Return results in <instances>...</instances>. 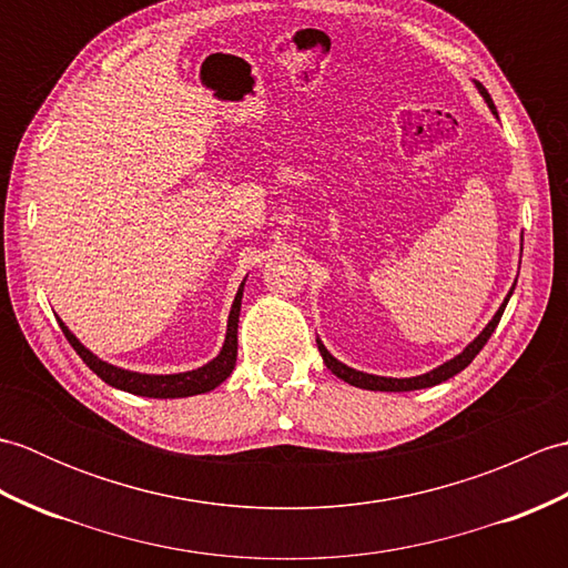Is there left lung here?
I'll return each instance as SVG.
<instances>
[{
  "mask_svg": "<svg viewBox=\"0 0 568 568\" xmlns=\"http://www.w3.org/2000/svg\"><path fill=\"white\" fill-rule=\"evenodd\" d=\"M476 88H478V92L484 94V100L488 102V106L493 112H496V104H493V100H490V94H488V90L484 88V84L480 82H476ZM517 283V281H515ZM513 291L515 287H510V293H508V297H505V303L500 305V310L496 312V317H493L490 322H488V327L480 332L474 342H470L462 354H458L456 358H452V361H446L444 366H439V368H434V371H429V373H425V376H417V378H383V376H371V373H361V371H354V368H348V366H344L342 361H336L327 348H324V344L317 339V346H320V354H322V358H324V366H327L336 378H342L344 383H348V385H356V388H364V390H385V393H405V390H419V388H432V385H439V383H444V381H449L452 376H456V373H462L470 361H474L476 356H478V352L480 348L486 346V342L490 339V334L496 332V327H498V322H500V317H503V312H505V305H508V300H510V295H513Z\"/></svg>",
  "mask_w": 568,
  "mask_h": 568,
  "instance_id": "left-lung-1",
  "label": "left lung"
}]
</instances>
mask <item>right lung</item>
<instances>
[{"instance_id": "obj_1", "label": "right lung", "mask_w": 568, "mask_h": 568, "mask_svg": "<svg viewBox=\"0 0 568 568\" xmlns=\"http://www.w3.org/2000/svg\"><path fill=\"white\" fill-rule=\"evenodd\" d=\"M241 295H244V283H241L239 293L234 297L232 312H229V324H226V339L220 356L210 361L207 366H202L197 371H187V373H173V376H146V373H131L124 368H116L112 364H104L94 354H90L84 348L72 332L65 327L63 322L58 320L60 329H63L65 339L70 346L75 348L78 356L90 366V371L98 373V376L110 383L112 388L143 395V397H187V395H200V393H210L216 385L224 383L229 378V373L234 371L236 364V329H239V310H241Z\"/></svg>"}]
</instances>
